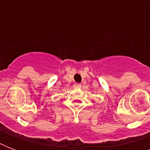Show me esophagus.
<instances>
[{
    "label": "esophagus",
    "mask_w": 150,
    "mask_h": 150,
    "mask_svg": "<svg viewBox=\"0 0 150 150\" xmlns=\"http://www.w3.org/2000/svg\"><path fill=\"white\" fill-rule=\"evenodd\" d=\"M74 86H75V87H81V86H82V85L80 84V83H75Z\"/></svg>",
    "instance_id": "34e87169"
}]
</instances>
